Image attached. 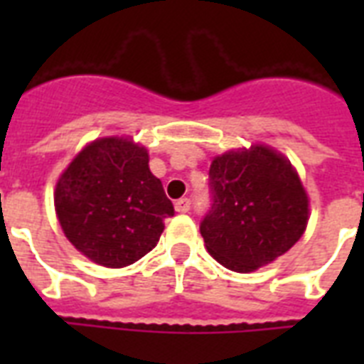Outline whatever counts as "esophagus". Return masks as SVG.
<instances>
[{"label":"esophagus","mask_w":364,"mask_h":364,"mask_svg":"<svg viewBox=\"0 0 364 364\" xmlns=\"http://www.w3.org/2000/svg\"><path fill=\"white\" fill-rule=\"evenodd\" d=\"M191 210V200L188 198H179L176 202V211H179V213H187V211Z\"/></svg>","instance_id":"obj_1"}]
</instances>
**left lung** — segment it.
<instances>
[{"label": "left lung", "instance_id": "obj_1", "mask_svg": "<svg viewBox=\"0 0 364 364\" xmlns=\"http://www.w3.org/2000/svg\"><path fill=\"white\" fill-rule=\"evenodd\" d=\"M210 188L211 208L200 234L228 270H257L304 234L308 194L291 162L274 149L253 145L215 156Z\"/></svg>", "mask_w": 364, "mask_h": 364}]
</instances>
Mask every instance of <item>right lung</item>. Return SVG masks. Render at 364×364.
I'll list each match as a JSON object with an SVG mask.
<instances>
[{
	"label": "right lung",
	"mask_w": 364,
	"mask_h": 364,
	"mask_svg": "<svg viewBox=\"0 0 364 364\" xmlns=\"http://www.w3.org/2000/svg\"><path fill=\"white\" fill-rule=\"evenodd\" d=\"M54 205L65 238L107 268L136 262L159 243L173 204L149 170L147 149L126 137H102L60 176Z\"/></svg>",
	"instance_id": "right-lung-1"
}]
</instances>
